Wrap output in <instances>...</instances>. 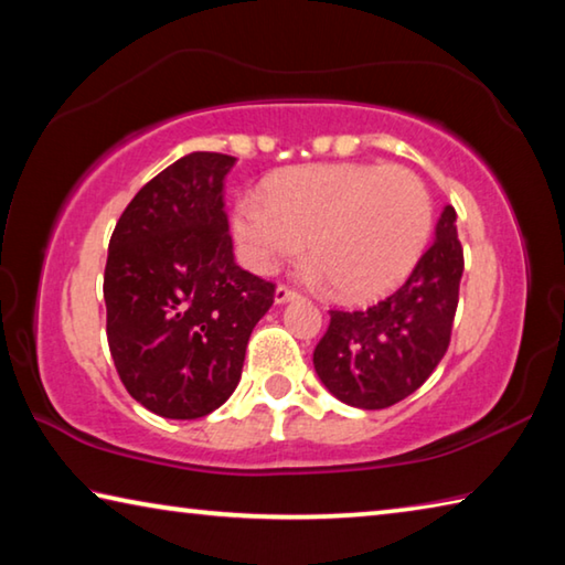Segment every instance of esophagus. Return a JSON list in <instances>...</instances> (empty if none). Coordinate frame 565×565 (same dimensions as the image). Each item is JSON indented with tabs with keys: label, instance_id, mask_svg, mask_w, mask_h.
I'll list each match as a JSON object with an SVG mask.
<instances>
[{
	"label": "esophagus",
	"instance_id": "34e87169",
	"mask_svg": "<svg viewBox=\"0 0 565 565\" xmlns=\"http://www.w3.org/2000/svg\"><path fill=\"white\" fill-rule=\"evenodd\" d=\"M294 299H299V294H296L294 289H289V286H276V291H274L276 303H289Z\"/></svg>",
	"mask_w": 565,
	"mask_h": 565
}]
</instances>
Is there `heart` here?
Masks as SVG:
<instances>
[{"label":"heart","mask_w":565,"mask_h":565,"mask_svg":"<svg viewBox=\"0 0 565 565\" xmlns=\"http://www.w3.org/2000/svg\"><path fill=\"white\" fill-rule=\"evenodd\" d=\"M434 202L404 167L319 164L291 169L266 196L236 202L232 232L244 264L269 276L299 256L309 238L306 276L331 281L341 299L363 301L394 289L426 252Z\"/></svg>","instance_id":"1"}]
</instances>
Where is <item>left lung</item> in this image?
I'll use <instances>...</instances> for the list:
<instances>
[{
  "instance_id": "8db88e82",
  "label": "left lung",
  "mask_w": 565,
  "mask_h": 565,
  "mask_svg": "<svg viewBox=\"0 0 565 565\" xmlns=\"http://www.w3.org/2000/svg\"><path fill=\"white\" fill-rule=\"evenodd\" d=\"M463 274L454 206H444L434 244L401 289L363 311H329L313 351L321 384L363 411L394 406L424 384L451 341Z\"/></svg>"
}]
</instances>
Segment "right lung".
Masks as SVG:
<instances>
[{
    "label": "right lung",
    "mask_w": 565,
    "mask_h": 565,
    "mask_svg": "<svg viewBox=\"0 0 565 565\" xmlns=\"http://www.w3.org/2000/svg\"><path fill=\"white\" fill-rule=\"evenodd\" d=\"M234 157L191 151L139 189L104 271L107 339L131 398L164 418H202L234 394L274 284L234 262L224 181Z\"/></svg>",
    "instance_id": "1"
}]
</instances>
